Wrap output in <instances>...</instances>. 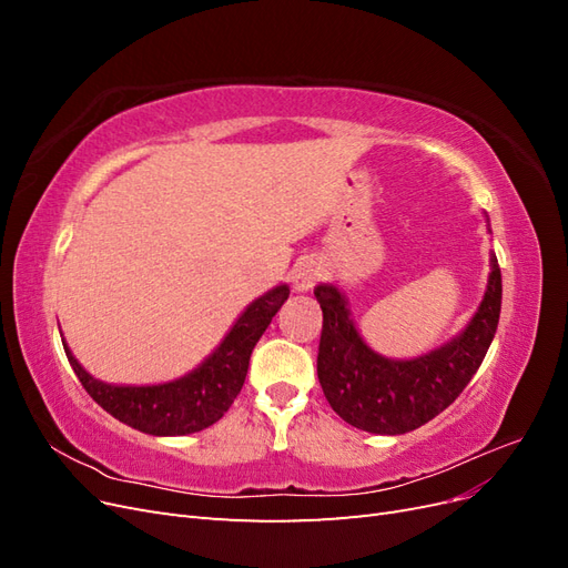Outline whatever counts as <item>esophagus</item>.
Wrapping results in <instances>:
<instances>
[{"label": "esophagus", "instance_id": "obj_1", "mask_svg": "<svg viewBox=\"0 0 568 568\" xmlns=\"http://www.w3.org/2000/svg\"><path fill=\"white\" fill-rule=\"evenodd\" d=\"M320 265L315 261H301L291 270V282L296 291H311L320 280Z\"/></svg>", "mask_w": 568, "mask_h": 568}]
</instances>
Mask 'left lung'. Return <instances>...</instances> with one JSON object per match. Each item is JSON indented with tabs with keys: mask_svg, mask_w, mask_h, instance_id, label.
<instances>
[{
	"mask_svg": "<svg viewBox=\"0 0 568 568\" xmlns=\"http://www.w3.org/2000/svg\"><path fill=\"white\" fill-rule=\"evenodd\" d=\"M315 298L322 307L317 376L326 400L355 428L398 436L453 405L484 363L500 322L503 274L493 253L488 291L467 329L417 359H388L367 348L336 286L320 284Z\"/></svg>",
	"mask_w": 568,
	"mask_h": 568,
	"instance_id": "left-lung-1",
	"label": "left lung"
}]
</instances>
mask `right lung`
<instances>
[{
    "mask_svg": "<svg viewBox=\"0 0 568 568\" xmlns=\"http://www.w3.org/2000/svg\"><path fill=\"white\" fill-rule=\"evenodd\" d=\"M286 298L288 286L282 284L253 301L215 353L192 374L170 384L111 386L84 372L65 343L63 351L82 388L118 422L151 436L196 434L215 424L234 403L246 382L255 343Z\"/></svg>",
    "mask_w": 568,
    "mask_h": 568,
    "instance_id": "right-lung-1",
    "label": "right lung"
}]
</instances>
